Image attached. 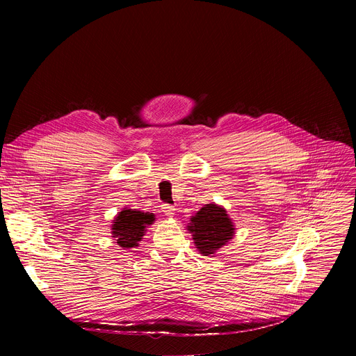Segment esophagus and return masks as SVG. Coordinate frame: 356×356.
<instances>
[{"mask_svg":"<svg viewBox=\"0 0 356 356\" xmlns=\"http://www.w3.org/2000/svg\"><path fill=\"white\" fill-rule=\"evenodd\" d=\"M162 211H163V214L168 216V217H173V216H175V207H172L170 204H163V206H162Z\"/></svg>","mask_w":356,"mask_h":356,"instance_id":"obj_1","label":"esophagus"}]
</instances>
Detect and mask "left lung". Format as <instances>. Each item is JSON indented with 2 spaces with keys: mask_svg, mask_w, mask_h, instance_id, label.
Listing matches in <instances>:
<instances>
[{
  "mask_svg": "<svg viewBox=\"0 0 356 356\" xmlns=\"http://www.w3.org/2000/svg\"><path fill=\"white\" fill-rule=\"evenodd\" d=\"M188 231L193 234L195 248L204 257L213 255L234 235V225L227 211L216 204L202 207L191 220Z\"/></svg>",
  "mask_w": 356,
  "mask_h": 356,
  "instance_id": "obj_1",
  "label": "left lung"
}]
</instances>
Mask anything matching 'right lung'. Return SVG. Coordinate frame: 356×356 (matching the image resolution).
Here are the masks:
<instances>
[{"label":"right lung","instance_id":"add662e5","mask_svg":"<svg viewBox=\"0 0 356 356\" xmlns=\"http://www.w3.org/2000/svg\"><path fill=\"white\" fill-rule=\"evenodd\" d=\"M155 221V216L149 213L135 211L131 209H124L113 224V235L117 238V243L122 248L138 246L142 239L146 225Z\"/></svg>","mask_w":356,"mask_h":356}]
</instances>
